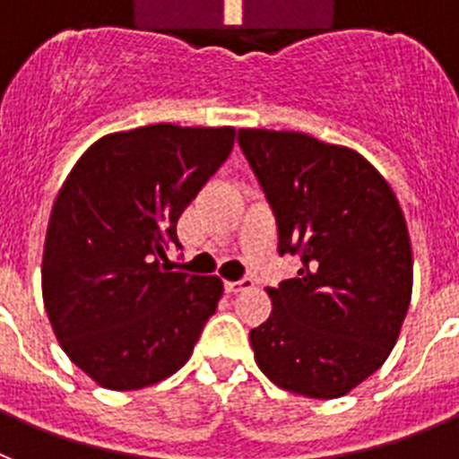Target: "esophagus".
<instances>
[{
    "label": "esophagus",
    "instance_id": "esophagus-1",
    "mask_svg": "<svg viewBox=\"0 0 459 459\" xmlns=\"http://www.w3.org/2000/svg\"><path fill=\"white\" fill-rule=\"evenodd\" d=\"M252 287H254L252 277H242V280H238V282H226V291H229V294H240V291Z\"/></svg>",
    "mask_w": 459,
    "mask_h": 459
}]
</instances>
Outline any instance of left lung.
<instances>
[{
    "label": "left lung",
    "mask_w": 459,
    "mask_h": 459,
    "mask_svg": "<svg viewBox=\"0 0 459 459\" xmlns=\"http://www.w3.org/2000/svg\"><path fill=\"white\" fill-rule=\"evenodd\" d=\"M238 142L299 275L268 287L271 317L249 331L261 371L287 392L338 399L390 357L413 254L394 191L354 149L289 130L242 128Z\"/></svg>",
    "instance_id": "8db88e82"
}]
</instances>
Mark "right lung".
Returning <instances> with one entry per match:
<instances>
[{
    "instance_id": "add662e5",
    "label": "right lung",
    "mask_w": 459,
    "mask_h": 459,
    "mask_svg": "<svg viewBox=\"0 0 459 459\" xmlns=\"http://www.w3.org/2000/svg\"><path fill=\"white\" fill-rule=\"evenodd\" d=\"M233 142L230 126L111 133L65 179L46 230L44 306L69 359L107 390L170 378L217 310L221 280L172 271L165 249L179 247L177 221Z\"/></svg>"
}]
</instances>
